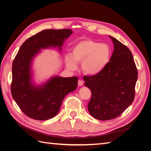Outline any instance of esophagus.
I'll use <instances>...</instances> for the list:
<instances>
[{"instance_id":"obj_1","label":"esophagus","mask_w":151,"mask_h":151,"mask_svg":"<svg viewBox=\"0 0 151 151\" xmlns=\"http://www.w3.org/2000/svg\"><path fill=\"white\" fill-rule=\"evenodd\" d=\"M84 84V81L82 80H79L78 81V86H82Z\"/></svg>"}]
</instances>
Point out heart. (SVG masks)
Returning a JSON list of instances; mask_svg holds the SVG:
<instances>
[{
  "label": "heart",
  "instance_id": "1",
  "mask_svg": "<svg viewBox=\"0 0 151 151\" xmlns=\"http://www.w3.org/2000/svg\"><path fill=\"white\" fill-rule=\"evenodd\" d=\"M111 56V50L107 44L99 43L91 40H84L72 48L71 56L66 55L65 62L70 70L77 69L81 63V70L85 74L94 76L106 66Z\"/></svg>",
  "mask_w": 151,
  "mask_h": 151
}]
</instances>
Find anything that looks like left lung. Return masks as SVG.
<instances>
[{"label": "left lung", "instance_id": "8db88e82", "mask_svg": "<svg viewBox=\"0 0 151 151\" xmlns=\"http://www.w3.org/2000/svg\"><path fill=\"white\" fill-rule=\"evenodd\" d=\"M110 60L99 74L84 76V86L91 91L88 105L90 115L99 120L120 115L133 102L138 73L130 50L116 38Z\"/></svg>", "mask_w": 151, "mask_h": 151}]
</instances>
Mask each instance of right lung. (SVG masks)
Instances as JSON below:
<instances>
[{"instance_id":"add662e5","label":"right lung","mask_w":151,"mask_h":151,"mask_svg":"<svg viewBox=\"0 0 151 151\" xmlns=\"http://www.w3.org/2000/svg\"><path fill=\"white\" fill-rule=\"evenodd\" d=\"M73 31L70 29H45L27 39L12 63L11 93L26 115L37 120H47L57 115L63 98L75 91L77 77L53 76L44 84L33 81L32 63L42 49L57 47L60 52Z\"/></svg>"}]
</instances>
